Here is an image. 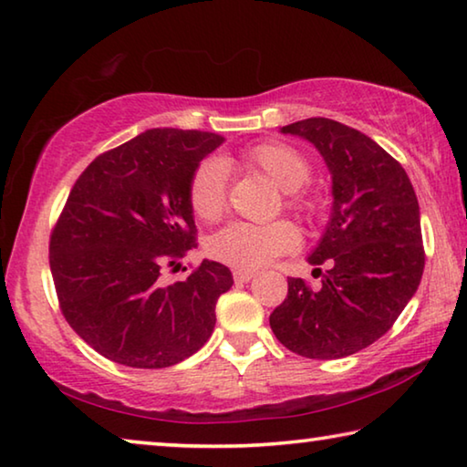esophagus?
Returning <instances> with one entry per match:
<instances>
[{
  "mask_svg": "<svg viewBox=\"0 0 467 467\" xmlns=\"http://www.w3.org/2000/svg\"><path fill=\"white\" fill-rule=\"evenodd\" d=\"M233 275H234L236 282H249V280L253 278V275H255V272H249V270H234Z\"/></svg>",
  "mask_w": 467,
  "mask_h": 467,
  "instance_id": "esophagus-1",
  "label": "esophagus"
}]
</instances>
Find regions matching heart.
Wrapping results in <instances>:
<instances>
[{"mask_svg": "<svg viewBox=\"0 0 467 467\" xmlns=\"http://www.w3.org/2000/svg\"><path fill=\"white\" fill-rule=\"evenodd\" d=\"M247 167L262 171L284 192V203L298 216L309 218L317 203L305 185L311 181L313 167L300 150L282 141H265L247 148L241 154ZM187 202L193 214L203 223H218L226 210V167L218 158H205L197 164L187 185ZM300 241L296 226L288 220L267 224L233 223L210 236L208 253L216 262L236 270H257L274 257L296 249Z\"/></svg>", "mask_w": 467, "mask_h": 467, "instance_id": "1", "label": "heart"}]
</instances>
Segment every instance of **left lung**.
Returning <instances> with one entry per match:
<instances>
[{
    "label": "left lung",
    "instance_id": "obj_1",
    "mask_svg": "<svg viewBox=\"0 0 467 467\" xmlns=\"http://www.w3.org/2000/svg\"><path fill=\"white\" fill-rule=\"evenodd\" d=\"M309 140L331 172L334 205L309 264L321 288L288 278L270 315L275 337L306 358H344L391 329L420 284V208L406 171L358 130L326 117L284 125Z\"/></svg>",
    "mask_w": 467,
    "mask_h": 467
}]
</instances>
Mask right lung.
<instances>
[{"label":"right lung","instance_id":"add662e5","mask_svg":"<svg viewBox=\"0 0 467 467\" xmlns=\"http://www.w3.org/2000/svg\"><path fill=\"white\" fill-rule=\"evenodd\" d=\"M218 133L148 130L86 167L51 233L49 264L66 321L102 357L164 368L208 342L233 274L203 262L164 286L162 267L197 247L187 202L193 171Z\"/></svg>","mask_w":467,"mask_h":467}]
</instances>
